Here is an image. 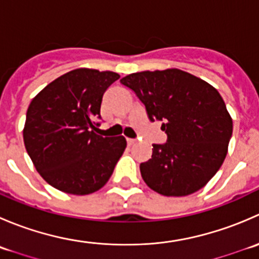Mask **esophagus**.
<instances>
[{"label":"esophagus","instance_id":"1","mask_svg":"<svg viewBox=\"0 0 259 259\" xmlns=\"http://www.w3.org/2000/svg\"><path fill=\"white\" fill-rule=\"evenodd\" d=\"M126 142H127V145H133L135 142H137V140H135V139H129V138H127Z\"/></svg>","mask_w":259,"mask_h":259}]
</instances>
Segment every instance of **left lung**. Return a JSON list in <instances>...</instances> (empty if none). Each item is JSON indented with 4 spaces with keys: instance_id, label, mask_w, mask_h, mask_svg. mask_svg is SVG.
Returning a JSON list of instances; mask_svg holds the SVG:
<instances>
[{
    "instance_id": "1",
    "label": "left lung",
    "mask_w": 259,
    "mask_h": 259,
    "mask_svg": "<svg viewBox=\"0 0 259 259\" xmlns=\"http://www.w3.org/2000/svg\"><path fill=\"white\" fill-rule=\"evenodd\" d=\"M145 105L150 121H164L165 144L140 164L150 189L185 197L202 189L228 153L233 121L224 100L207 81L179 69L134 72L120 80Z\"/></svg>"
}]
</instances>
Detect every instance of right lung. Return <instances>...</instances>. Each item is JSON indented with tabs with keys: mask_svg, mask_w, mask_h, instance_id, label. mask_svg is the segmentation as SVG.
<instances>
[{
	"mask_svg": "<svg viewBox=\"0 0 259 259\" xmlns=\"http://www.w3.org/2000/svg\"><path fill=\"white\" fill-rule=\"evenodd\" d=\"M120 77L113 71L72 70L31 101L23 143L36 170L51 187L74 195L101 189L126 148L122 135L96 134L103 95Z\"/></svg>",
	"mask_w": 259,
	"mask_h": 259,
	"instance_id": "right-lung-1",
	"label": "right lung"
}]
</instances>
